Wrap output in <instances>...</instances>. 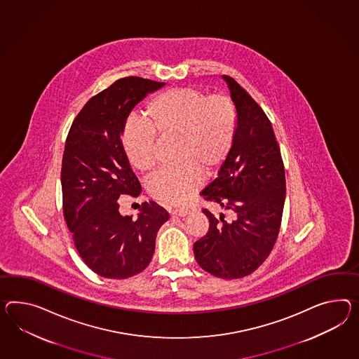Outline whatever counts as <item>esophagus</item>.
I'll use <instances>...</instances> for the list:
<instances>
[{
	"label": "esophagus",
	"instance_id": "1",
	"mask_svg": "<svg viewBox=\"0 0 359 359\" xmlns=\"http://www.w3.org/2000/svg\"><path fill=\"white\" fill-rule=\"evenodd\" d=\"M170 213H172V215H175V216H180V217H184V216H186V215L189 213V211H187V210H184V208H182V210H172V211H170Z\"/></svg>",
	"mask_w": 359,
	"mask_h": 359
}]
</instances>
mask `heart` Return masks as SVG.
I'll return each mask as SVG.
<instances>
[{
    "mask_svg": "<svg viewBox=\"0 0 359 359\" xmlns=\"http://www.w3.org/2000/svg\"><path fill=\"white\" fill-rule=\"evenodd\" d=\"M147 123H130L123 146L131 165L149 175L157 164V139L177 140L175 160L181 165L163 170L151 180L148 191L157 202L184 205L203 182V170L212 173L229 156L237 130V111L225 95L193 87L172 88L146 107Z\"/></svg>",
    "mask_w": 359,
    "mask_h": 359,
    "instance_id": "heart-1",
    "label": "heart"
}]
</instances>
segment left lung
<instances>
[{
  "label": "left lung",
  "mask_w": 359,
  "mask_h": 359,
  "mask_svg": "<svg viewBox=\"0 0 359 359\" xmlns=\"http://www.w3.org/2000/svg\"><path fill=\"white\" fill-rule=\"evenodd\" d=\"M237 111V130L229 156L202 191L205 201L231 212V220L208 210L207 234L194 243L204 271L220 278L248 276L275 246L285 203V169L272 123L257 102L228 75Z\"/></svg>",
  "instance_id": "1"
}]
</instances>
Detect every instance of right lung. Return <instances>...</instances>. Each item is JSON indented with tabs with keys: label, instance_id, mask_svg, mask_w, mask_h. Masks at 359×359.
Masks as SVG:
<instances>
[{
	"label": "right lung",
	"instance_id": "right-lung-1",
	"mask_svg": "<svg viewBox=\"0 0 359 359\" xmlns=\"http://www.w3.org/2000/svg\"><path fill=\"white\" fill-rule=\"evenodd\" d=\"M165 83L126 76L95 95L75 117L65 143L61 184L65 221L83 262L99 276L128 278L149 264L169 213L155 202L137 219L120 213V196L142 187L122 135L133 108Z\"/></svg>",
	"mask_w": 359,
	"mask_h": 359
}]
</instances>
